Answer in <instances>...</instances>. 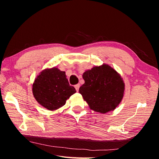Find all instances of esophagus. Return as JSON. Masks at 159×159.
I'll return each instance as SVG.
<instances>
[{
	"label": "esophagus",
	"mask_w": 159,
	"mask_h": 159,
	"mask_svg": "<svg viewBox=\"0 0 159 159\" xmlns=\"http://www.w3.org/2000/svg\"><path fill=\"white\" fill-rule=\"evenodd\" d=\"M80 87V84H76V85H75V89H76L77 91H78L79 90Z\"/></svg>",
	"instance_id": "1"
}]
</instances>
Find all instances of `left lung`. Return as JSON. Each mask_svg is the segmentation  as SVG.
<instances>
[{"mask_svg":"<svg viewBox=\"0 0 159 159\" xmlns=\"http://www.w3.org/2000/svg\"><path fill=\"white\" fill-rule=\"evenodd\" d=\"M82 76L85 83L79 92L92 110L107 113L121 102L125 84L120 75L109 65L93 67Z\"/></svg>","mask_w":159,"mask_h":159,"instance_id":"obj_1","label":"left lung"}]
</instances>
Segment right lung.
Returning <instances> with one entry per match:
<instances>
[{
  "label": "right lung",
  "mask_w": 159,
  "mask_h": 159,
  "mask_svg": "<svg viewBox=\"0 0 159 159\" xmlns=\"http://www.w3.org/2000/svg\"><path fill=\"white\" fill-rule=\"evenodd\" d=\"M75 92L74 86L70 85L65 71L56 68L40 72L32 85V93L37 102L51 111L63 106Z\"/></svg>",
  "instance_id": "obj_1"
}]
</instances>
